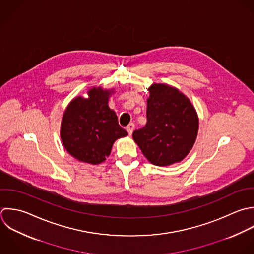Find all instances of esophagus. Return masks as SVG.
<instances>
[{
    "instance_id": "obj_1",
    "label": "esophagus",
    "mask_w": 254,
    "mask_h": 254,
    "mask_svg": "<svg viewBox=\"0 0 254 254\" xmlns=\"http://www.w3.org/2000/svg\"><path fill=\"white\" fill-rule=\"evenodd\" d=\"M133 129H134V124H133V123H130V124L127 127V132H128V134H129V135H131V134H132Z\"/></svg>"
}]
</instances>
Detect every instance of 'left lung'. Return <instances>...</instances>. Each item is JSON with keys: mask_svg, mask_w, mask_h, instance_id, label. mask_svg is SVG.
<instances>
[{"mask_svg": "<svg viewBox=\"0 0 254 254\" xmlns=\"http://www.w3.org/2000/svg\"><path fill=\"white\" fill-rule=\"evenodd\" d=\"M146 118V125L132 133L143 155L157 166L183 160L192 149L199 128V119L189 99L173 87L153 84Z\"/></svg>", "mask_w": 254, "mask_h": 254, "instance_id": "8db88e82", "label": "left lung"}]
</instances>
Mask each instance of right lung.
I'll return each instance as SVG.
<instances>
[{"label":"right lung","instance_id":"obj_1","mask_svg":"<svg viewBox=\"0 0 254 254\" xmlns=\"http://www.w3.org/2000/svg\"><path fill=\"white\" fill-rule=\"evenodd\" d=\"M110 93L93 88L88 99L77 97L64 113L61 139L67 151L80 161L103 162L110 155L115 140L127 135L119 125L116 113L108 106Z\"/></svg>","mask_w":254,"mask_h":254}]
</instances>
